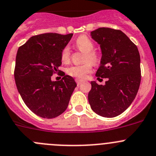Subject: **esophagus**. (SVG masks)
<instances>
[{"label":"esophagus","mask_w":156,"mask_h":156,"mask_svg":"<svg viewBox=\"0 0 156 156\" xmlns=\"http://www.w3.org/2000/svg\"><path fill=\"white\" fill-rule=\"evenodd\" d=\"M75 81H76V83H77V85H80L81 83H82V81H81V80H80V79H76Z\"/></svg>","instance_id":"34e87169"}]
</instances>
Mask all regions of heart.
Instances as JSON below:
<instances>
[{
  "mask_svg": "<svg viewBox=\"0 0 156 156\" xmlns=\"http://www.w3.org/2000/svg\"><path fill=\"white\" fill-rule=\"evenodd\" d=\"M75 46L79 51L85 52L84 57V62H86L84 65H74L68 68L67 72L69 75L75 78L83 79L86 77L87 74L91 72V63L95 64L98 62V56L94 51H92L94 49V44L92 41L86 36H80L75 41ZM71 52L68 47H65L62 52V61L63 62H67L69 61ZM89 60L90 62H88Z\"/></svg>",
  "mask_w": 156,
  "mask_h": 156,
  "instance_id": "1",
  "label": "heart"
}]
</instances>
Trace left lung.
Instances as JSON below:
<instances>
[{
	"label": "left lung",
	"mask_w": 156,
	"mask_h": 156,
	"mask_svg": "<svg viewBox=\"0 0 156 156\" xmlns=\"http://www.w3.org/2000/svg\"><path fill=\"white\" fill-rule=\"evenodd\" d=\"M91 36L100 45L101 51L100 66L95 75L108 80L105 85L91 81L88 101L96 114L105 118L115 117L130 106L139 91V50L120 30L100 27L91 31Z\"/></svg>",
	"instance_id": "obj_1"
}]
</instances>
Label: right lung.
<instances>
[{
    "mask_svg": "<svg viewBox=\"0 0 156 156\" xmlns=\"http://www.w3.org/2000/svg\"><path fill=\"white\" fill-rule=\"evenodd\" d=\"M73 34L46 33L33 36L19 48L14 79L17 91L30 111L44 119H53L68 108L77 86L70 75L60 81L51 76L62 65V52Z\"/></svg>",
    "mask_w": 156,
    "mask_h": 156,
    "instance_id": "obj_1",
    "label": "right lung"
}]
</instances>
